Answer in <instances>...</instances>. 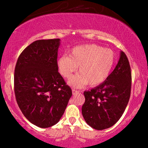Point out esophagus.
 I'll list each match as a JSON object with an SVG mask.
<instances>
[{"label": "esophagus", "mask_w": 148, "mask_h": 148, "mask_svg": "<svg viewBox=\"0 0 148 148\" xmlns=\"http://www.w3.org/2000/svg\"><path fill=\"white\" fill-rule=\"evenodd\" d=\"M79 91L76 90V89H72L73 95H77V94H79Z\"/></svg>", "instance_id": "esophagus-1"}]
</instances>
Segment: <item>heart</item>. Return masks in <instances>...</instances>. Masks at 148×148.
I'll return each instance as SVG.
<instances>
[{
  "mask_svg": "<svg viewBox=\"0 0 148 148\" xmlns=\"http://www.w3.org/2000/svg\"><path fill=\"white\" fill-rule=\"evenodd\" d=\"M114 62V53L97 44L75 46L69 56L63 55L57 61L59 72L66 79H70L77 71L80 73L69 81L74 87L86 84L96 86L104 82L110 75Z\"/></svg>",
  "mask_w": 148,
  "mask_h": 148,
  "instance_id": "obj_1",
  "label": "heart"
}]
</instances>
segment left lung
<instances>
[{"label": "left lung", "instance_id": "left-lung-1", "mask_svg": "<svg viewBox=\"0 0 148 148\" xmlns=\"http://www.w3.org/2000/svg\"><path fill=\"white\" fill-rule=\"evenodd\" d=\"M132 74L126 54L120 57L112 72L104 82L85 91L82 112L86 123L98 130L113 126L122 117L130 97Z\"/></svg>", "mask_w": 148, "mask_h": 148}]
</instances>
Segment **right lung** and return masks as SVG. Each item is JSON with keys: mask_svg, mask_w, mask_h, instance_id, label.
I'll return each mask as SVG.
<instances>
[{"mask_svg": "<svg viewBox=\"0 0 148 148\" xmlns=\"http://www.w3.org/2000/svg\"><path fill=\"white\" fill-rule=\"evenodd\" d=\"M60 39L38 40L28 46L15 67L16 102L27 120L41 128L56 125L72 95L58 71Z\"/></svg>", "mask_w": 148, "mask_h": 148, "instance_id": "1", "label": "right lung"}]
</instances>
